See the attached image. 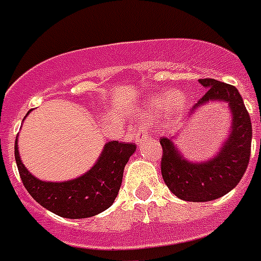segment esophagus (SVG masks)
Wrapping results in <instances>:
<instances>
[{
    "label": "esophagus",
    "mask_w": 261,
    "mask_h": 261,
    "mask_svg": "<svg viewBox=\"0 0 261 261\" xmlns=\"http://www.w3.org/2000/svg\"><path fill=\"white\" fill-rule=\"evenodd\" d=\"M150 138L149 133L146 130H138L135 133V142H137V145H142V143H145L147 139Z\"/></svg>",
    "instance_id": "34e87169"
}]
</instances>
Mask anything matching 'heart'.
Listing matches in <instances>:
<instances>
[{
  "instance_id": "heart-1",
  "label": "heart",
  "mask_w": 261,
  "mask_h": 261,
  "mask_svg": "<svg viewBox=\"0 0 261 261\" xmlns=\"http://www.w3.org/2000/svg\"><path fill=\"white\" fill-rule=\"evenodd\" d=\"M186 106V96L179 91H171L161 96H154L146 101L145 109L149 112L167 111L170 115H178Z\"/></svg>"
}]
</instances>
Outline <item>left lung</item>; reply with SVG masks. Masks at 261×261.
Wrapping results in <instances>:
<instances>
[{
	"label": "left lung",
	"instance_id": "obj_1",
	"mask_svg": "<svg viewBox=\"0 0 261 261\" xmlns=\"http://www.w3.org/2000/svg\"><path fill=\"white\" fill-rule=\"evenodd\" d=\"M198 82L206 92L193 106L189 118L204 106L225 103L229 109L230 127L217 152L205 161L185 158L175 143L178 134L161 138L162 178L173 194L190 202L217 200L234 189L247 170L252 142L251 118L236 87L215 79Z\"/></svg>",
	"mask_w": 261,
	"mask_h": 261
}]
</instances>
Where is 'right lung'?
I'll use <instances>...</instances> for the list:
<instances>
[{
    "label": "right lung",
    "instance_id": "right-lung-1",
    "mask_svg": "<svg viewBox=\"0 0 261 261\" xmlns=\"http://www.w3.org/2000/svg\"><path fill=\"white\" fill-rule=\"evenodd\" d=\"M135 151L137 146L133 143L110 141L90 170L76 178L57 182L42 181L32 174L21 161L18 135L14 145L17 167L25 189L42 207L64 219H87L109 209L119 193L124 166Z\"/></svg>",
    "mask_w": 261,
    "mask_h": 261
}]
</instances>
